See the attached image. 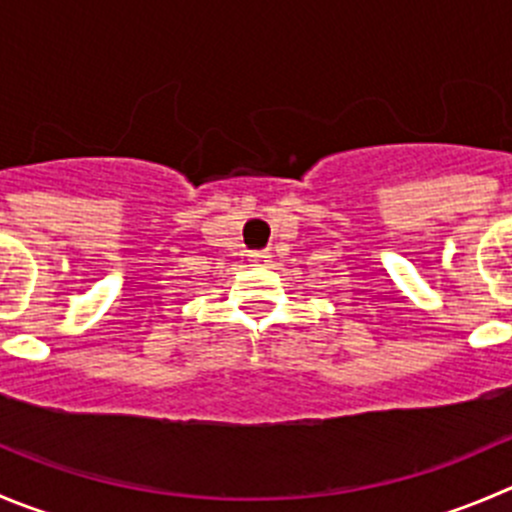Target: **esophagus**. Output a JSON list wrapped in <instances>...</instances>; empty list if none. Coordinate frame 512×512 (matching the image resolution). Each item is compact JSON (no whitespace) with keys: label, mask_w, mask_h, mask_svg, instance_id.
<instances>
[{"label":"esophagus","mask_w":512,"mask_h":512,"mask_svg":"<svg viewBox=\"0 0 512 512\" xmlns=\"http://www.w3.org/2000/svg\"><path fill=\"white\" fill-rule=\"evenodd\" d=\"M269 261H271V253H269V251H256V253H251V264H253V266L269 264Z\"/></svg>","instance_id":"obj_1"}]
</instances>
